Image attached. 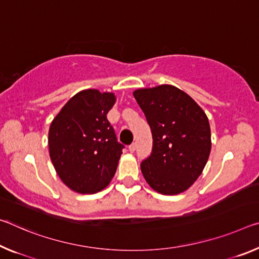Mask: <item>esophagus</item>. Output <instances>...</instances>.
<instances>
[{"mask_svg":"<svg viewBox=\"0 0 259 259\" xmlns=\"http://www.w3.org/2000/svg\"><path fill=\"white\" fill-rule=\"evenodd\" d=\"M135 150H136V144H135V143H133V144L129 145V151L131 152V153H134Z\"/></svg>","mask_w":259,"mask_h":259,"instance_id":"1","label":"esophagus"}]
</instances>
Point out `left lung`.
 <instances>
[{"label":"left lung","mask_w":259,"mask_h":259,"mask_svg":"<svg viewBox=\"0 0 259 259\" xmlns=\"http://www.w3.org/2000/svg\"><path fill=\"white\" fill-rule=\"evenodd\" d=\"M134 97L153 138L152 153L141 163L143 176L159 194H181L199 178L210 155L211 129L206 114L173 85L139 89Z\"/></svg>","instance_id":"left-lung-1"}]
</instances>
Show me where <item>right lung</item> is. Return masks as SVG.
<instances>
[{"label":"right lung","mask_w":259,"mask_h":259,"mask_svg":"<svg viewBox=\"0 0 259 259\" xmlns=\"http://www.w3.org/2000/svg\"><path fill=\"white\" fill-rule=\"evenodd\" d=\"M114 93L94 89L75 94L53 120L49 155L62 182L78 194H96L108 186L124 146L117 143L107 114Z\"/></svg>","instance_id":"1"}]
</instances>
